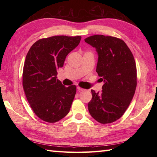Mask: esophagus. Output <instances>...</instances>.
<instances>
[{"mask_svg":"<svg viewBox=\"0 0 157 157\" xmlns=\"http://www.w3.org/2000/svg\"><path fill=\"white\" fill-rule=\"evenodd\" d=\"M77 88H78V91H83V90H84V89H83V88H80V87H79V86H78V87Z\"/></svg>","mask_w":157,"mask_h":157,"instance_id":"1","label":"esophagus"}]
</instances>
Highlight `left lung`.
Masks as SVG:
<instances>
[{
    "mask_svg": "<svg viewBox=\"0 0 157 157\" xmlns=\"http://www.w3.org/2000/svg\"><path fill=\"white\" fill-rule=\"evenodd\" d=\"M84 40L96 48V71L104 82L101 92L91 90L88 111L98 122L111 123L124 114L135 94L137 70L134 56L124 41L113 36L94 35Z\"/></svg>",
    "mask_w": 157,
    "mask_h": 157,
    "instance_id": "obj_1",
    "label": "left lung"
}]
</instances>
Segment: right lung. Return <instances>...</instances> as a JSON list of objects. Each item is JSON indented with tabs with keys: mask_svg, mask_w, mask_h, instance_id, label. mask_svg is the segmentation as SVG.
<instances>
[{
	"mask_svg": "<svg viewBox=\"0 0 157 157\" xmlns=\"http://www.w3.org/2000/svg\"><path fill=\"white\" fill-rule=\"evenodd\" d=\"M81 38L80 36H55L40 39L26 55L23 88L33 111L46 122H57L69 112L76 86L65 87L56 75L67 55L78 46Z\"/></svg>",
	"mask_w": 157,
	"mask_h": 157,
	"instance_id": "1",
	"label": "right lung"
}]
</instances>
